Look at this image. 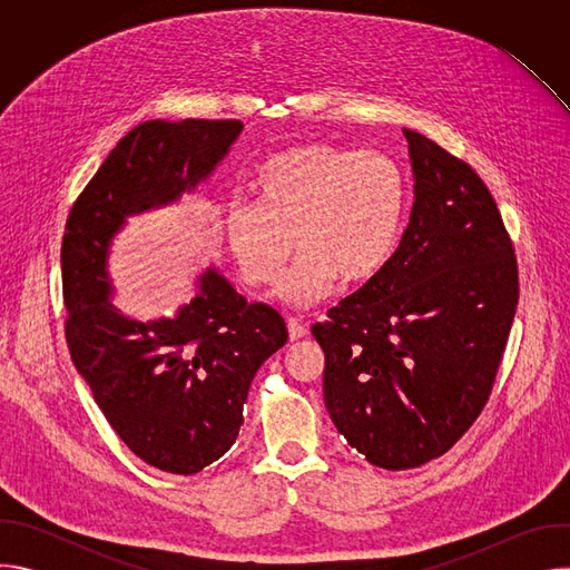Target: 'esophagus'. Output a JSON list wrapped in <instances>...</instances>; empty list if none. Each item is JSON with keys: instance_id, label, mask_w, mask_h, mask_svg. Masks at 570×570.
Segmentation results:
<instances>
[{"instance_id": "34e87169", "label": "esophagus", "mask_w": 570, "mask_h": 570, "mask_svg": "<svg viewBox=\"0 0 570 570\" xmlns=\"http://www.w3.org/2000/svg\"><path fill=\"white\" fill-rule=\"evenodd\" d=\"M306 334H308V327H306L304 322H299L297 317H288V336H291V341H299Z\"/></svg>"}]
</instances>
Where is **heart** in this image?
I'll list each match as a JSON object with an SVG mask.
<instances>
[{
  "instance_id": "obj_1",
  "label": "heart",
  "mask_w": 570,
  "mask_h": 570,
  "mask_svg": "<svg viewBox=\"0 0 570 570\" xmlns=\"http://www.w3.org/2000/svg\"><path fill=\"white\" fill-rule=\"evenodd\" d=\"M253 189L257 207L227 209V250L250 286H275L297 250L302 259L279 288L286 302L315 304L336 279L365 284L396 248L405 183L379 150L299 144L268 157Z\"/></svg>"
}]
</instances>
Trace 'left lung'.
<instances>
[{"instance_id":"obj_1","label":"left lung","mask_w":570,"mask_h":570,"mask_svg":"<svg viewBox=\"0 0 570 570\" xmlns=\"http://www.w3.org/2000/svg\"><path fill=\"white\" fill-rule=\"evenodd\" d=\"M403 135L415 203L399 248L311 327L332 422L390 471L444 455L471 429L519 304L514 246L490 189L433 139Z\"/></svg>"}]
</instances>
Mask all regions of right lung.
<instances>
[{"label": "right lung", "mask_w": 570, "mask_h": 570, "mask_svg": "<svg viewBox=\"0 0 570 570\" xmlns=\"http://www.w3.org/2000/svg\"><path fill=\"white\" fill-rule=\"evenodd\" d=\"M240 130L238 119L139 124L71 205L60 248L65 338L78 374L137 458L180 475L236 442L250 383L286 345V322L216 271L174 317L130 320L110 302L108 248L126 216L196 189Z\"/></svg>", "instance_id": "right-lung-1"}]
</instances>
